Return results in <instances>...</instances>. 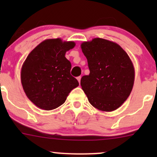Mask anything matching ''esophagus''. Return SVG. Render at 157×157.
Here are the masks:
<instances>
[{
	"mask_svg": "<svg viewBox=\"0 0 157 157\" xmlns=\"http://www.w3.org/2000/svg\"><path fill=\"white\" fill-rule=\"evenodd\" d=\"M77 80H78V82H79V83H80V80H81V77L80 76V77H77Z\"/></svg>",
	"mask_w": 157,
	"mask_h": 157,
	"instance_id": "esophagus-1",
	"label": "esophagus"
}]
</instances>
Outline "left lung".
Segmentation results:
<instances>
[{
	"mask_svg": "<svg viewBox=\"0 0 157 157\" xmlns=\"http://www.w3.org/2000/svg\"><path fill=\"white\" fill-rule=\"evenodd\" d=\"M90 74L81 78L82 89L95 109H117L132 91L135 71L132 61L120 45L102 38L81 44Z\"/></svg>",
	"mask_w": 157,
	"mask_h": 157,
	"instance_id": "1",
	"label": "left lung"
}]
</instances>
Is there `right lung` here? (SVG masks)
Listing matches in <instances>:
<instances>
[{
	"mask_svg": "<svg viewBox=\"0 0 157 157\" xmlns=\"http://www.w3.org/2000/svg\"><path fill=\"white\" fill-rule=\"evenodd\" d=\"M75 46L74 41L47 39L27 56L21 68V83L27 97L40 109H57L79 86L70 74L71 63L65 57Z\"/></svg>",
	"mask_w": 157,
	"mask_h": 157,
	"instance_id": "right-lung-1",
	"label": "right lung"
}]
</instances>
